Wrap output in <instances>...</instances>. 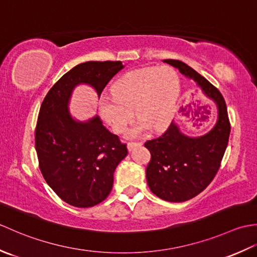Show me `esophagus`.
Listing matches in <instances>:
<instances>
[{
	"label": "esophagus",
	"mask_w": 257,
	"mask_h": 257,
	"mask_svg": "<svg viewBox=\"0 0 257 257\" xmlns=\"http://www.w3.org/2000/svg\"><path fill=\"white\" fill-rule=\"evenodd\" d=\"M141 145H143V143H129L127 145V148L129 151H132L134 148H136V147H139Z\"/></svg>",
	"instance_id": "34e87169"
}]
</instances>
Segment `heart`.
<instances>
[{"label": "heart", "instance_id": "1", "mask_svg": "<svg viewBox=\"0 0 257 257\" xmlns=\"http://www.w3.org/2000/svg\"><path fill=\"white\" fill-rule=\"evenodd\" d=\"M180 94L178 75L170 67H147L133 70L111 87L112 97H102L100 114L116 134L125 132L136 116L127 136L138 138L152 128L161 132L171 123Z\"/></svg>", "mask_w": 257, "mask_h": 257}]
</instances>
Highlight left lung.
<instances>
[{"instance_id":"obj_1","label":"left lung","mask_w":257,"mask_h":257,"mask_svg":"<svg viewBox=\"0 0 257 257\" xmlns=\"http://www.w3.org/2000/svg\"><path fill=\"white\" fill-rule=\"evenodd\" d=\"M163 62L193 79L203 94L215 102L217 112L214 127L200 137L184 135L178 123L172 121L165 134L145 144L151 154L146 177L152 193L168 202H184L201 193L215 177L227 147L231 124L225 100L219 89L181 61ZM181 113L183 117L201 121L209 118L211 107L196 105L192 109L188 105L182 108Z\"/></svg>"}]
</instances>
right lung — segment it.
I'll use <instances>...</instances> for the list:
<instances>
[{
	"instance_id": "add662e5",
	"label": "right lung",
	"mask_w": 257,
	"mask_h": 257,
	"mask_svg": "<svg viewBox=\"0 0 257 257\" xmlns=\"http://www.w3.org/2000/svg\"><path fill=\"white\" fill-rule=\"evenodd\" d=\"M124 66L121 62H86L75 66L54 85L42 102L35 130L41 172L59 198L76 207H90L105 200L113 172L128 155L125 145L98 116L78 121L68 110L76 86L87 84L100 96Z\"/></svg>"
}]
</instances>
